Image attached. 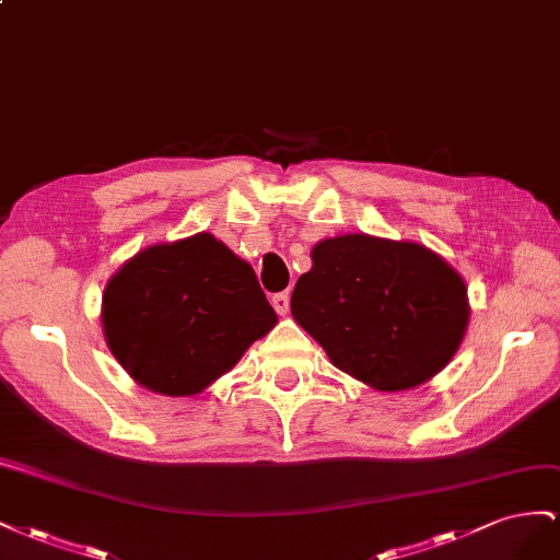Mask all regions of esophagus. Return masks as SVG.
Wrapping results in <instances>:
<instances>
[{"mask_svg": "<svg viewBox=\"0 0 560 560\" xmlns=\"http://www.w3.org/2000/svg\"><path fill=\"white\" fill-rule=\"evenodd\" d=\"M271 305H275V310L279 314H289V310H291V295H289V291L277 293L275 298H271Z\"/></svg>", "mask_w": 560, "mask_h": 560, "instance_id": "obj_1", "label": "esophagus"}]
</instances>
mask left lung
<instances>
[{
  "mask_svg": "<svg viewBox=\"0 0 560 560\" xmlns=\"http://www.w3.org/2000/svg\"><path fill=\"white\" fill-rule=\"evenodd\" d=\"M291 312L335 369L380 392L441 373L469 324L465 279L441 255L371 234L318 242Z\"/></svg>",
  "mask_w": 560,
  "mask_h": 560,
  "instance_id": "obj_1",
  "label": "left lung"
}]
</instances>
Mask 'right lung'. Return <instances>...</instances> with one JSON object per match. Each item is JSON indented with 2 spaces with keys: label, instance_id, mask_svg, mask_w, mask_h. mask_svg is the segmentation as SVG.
I'll use <instances>...</instances> for the list:
<instances>
[{
  "label": "right lung",
  "instance_id": "add662e5",
  "mask_svg": "<svg viewBox=\"0 0 560 560\" xmlns=\"http://www.w3.org/2000/svg\"><path fill=\"white\" fill-rule=\"evenodd\" d=\"M103 332L138 385L191 396L277 326L248 262L209 232L136 253L103 293Z\"/></svg>",
  "mask_w": 560,
  "mask_h": 560
}]
</instances>
